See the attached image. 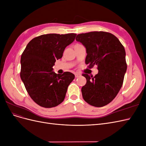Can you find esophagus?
<instances>
[{
    "label": "esophagus",
    "instance_id": "esophagus-1",
    "mask_svg": "<svg viewBox=\"0 0 146 146\" xmlns=\"http://www.w3.org/2000/svg\"><path fill=\"white\" fill-rule=\"evenodd\" d=\"M80 76H81V74H79V73H76V74H75V77H76V78L79 77Z\"/></svg>",
    "mask_w": 146,
    "mask_h": 146
}]
</instances>
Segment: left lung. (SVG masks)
Segmentation results:
<instances>
[{"label": "left lung", "instance_id": "8db88e82", "mask_svg": "<svg viewBox=\"0 0 146 146\" xmlns=\"http://www.w3.org/2000/svg\"><path fill=\"white\" fill-rule=\"evenodd\" d=\"M76 41L85 47V63L90 68L98 65L94 77L83 74L86 83L82 88L83 99L96 107L107 105L115 98L122 86L127 70L125 51L119 39L105 32L78 35Z\"/></svg>", "mask_w": 146, "mask_h": 146}]
</instances>
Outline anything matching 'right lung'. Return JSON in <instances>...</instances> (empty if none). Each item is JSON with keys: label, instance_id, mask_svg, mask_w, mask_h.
Returning a JSON list of instances; mask_svg holds the SVG:
<instances>
[{"label": "right lung", "instance_id": "add662e5", "mask_svg": "<svg viewBox=\"0 0 146 146\" xmlns=\"http://www.w3.org/2000/svg\"><path fill=\"white\" fill-rule=\"evenodd\" d=\"M76 35H41L28 43L21 55V80L30 98L41 107H56L65 98L75 76L69 72L57 74L52 67L56 60L61 58L65 48L74 41Z\"/></svg>", "mask_w": 146, "mask_h": 146}]
</instances>
